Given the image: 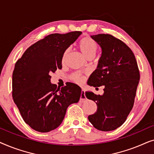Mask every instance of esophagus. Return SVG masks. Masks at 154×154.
<instances>
[{"instance_id": "obj_1", "label": "esophagus", "mask_w": 154, "mask_h": 154, "mask_svg": "<svg viewBox=\"0 0 154 154\" xmlns=\"http://www.w3.org/2000/svg\"><path fill=\"white\" fill-rule=\"evenodd\" d=\"M86 100V97L85 94V91L83 90H81V98H80V102H83L84 101Z\"/></svg>"}]
</instances>
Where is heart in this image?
Here are the masks:
<instances>
[{
	"label": "heart",
	"instance_id": "obj_1",
	"mask_svg": "<svg viewBox=\"0 0 154 154\" xmlns=\"http://www.w3.org/2000/svg\"><path fill=\"white\" fill-rule=\"evenodd\" d=\"M79 48L82 54L84 57L88 58L90 56L95 55L97 51L98 45L97 43L90 37H85L80 41L79 43ZM69 52V49H67L64 52L62 57V62H64L66 60L67 54ZM72 79L77 83H82L84 81V77L83 75L79 74V73H73L72 75Z\"/></svg>",
	"mask_w": 154,
	"mask_h": 154
}]
</instances>
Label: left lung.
I'll list each match as a JSON object with an SVG mask.
<instances>
[{
  "label": "left lung",
  "instance_id": "1",
  "mask_svg": "<svg viewBox=\"0 0 154 154\" xmlns=\"http://www.w3.org/2000/svg\"><path fill=\"white\" fill-rule=\"evenodd\" d=\"M91 38L100 46L102 55L88 85H104V94L86 92L85 96L96 102L97 109L88 120L101 131L114 130L124 123L134 105L140 81V71L134 54L121 40L109 34Z\"/></svg>",
  "mask_w": 154,
  "mask_h": 154
}]
</instances>
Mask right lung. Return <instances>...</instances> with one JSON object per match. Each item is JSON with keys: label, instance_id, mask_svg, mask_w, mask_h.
I'll use <instances>...</instances> for the list:
<instances>
[{"label": "right lung", "instance_id": "add662e5", "mask_svg": "<svg viewBox=\"0 0 154 154\" xmlns=\"http://www.w3.org/2000/svg\"><path fill=\"white\" fill-rule=\"evenodd\" d=\"M82 33H52L31 45L16 62L12 73V97L25 123L35 131L48 132L62 123L69 105L80 100L74 83L57 88L50 74L62 69L66 50Z\"/></svg>", "mask_w": 154, "mask_h": 154}]
</instances>
